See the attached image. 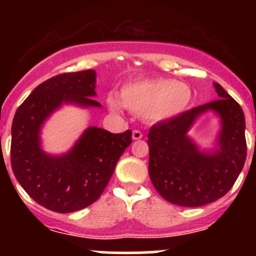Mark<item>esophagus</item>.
Here are the masks:
<instances>
[{"label":"esophagus","mask_w":256,"mask_h":256,"mask_svg":"<svg viewBox=\"0 0 256 256\" xmlns=\"http://www.w3.org/2000/svg\"><path fill=\"white\" fill-rule=\"evenodd\" d=\"M142 132L140 130H134L132 131V138L134 140H141L142 138Z\"/></svg>","instance_id":"obj_1"}]
</instances>
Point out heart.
<instances>
[{
    "label": "heart",
    "instance_id": "obj_1",
    "mask_svg": "<svg viewBox=\"0 0 256 256\" xmlns=\"http://www.w3.org/2000/svg\"><path fill=\"white\" fill-rule=\"evenodd\" d=\"M120 98L131 112L146 116L151 121H162L187 109L192 100V90L186 82L172 79L141 80L125 85ZM121 102L112 95L108 99L112 112H120Z\"/></svg>",
    "mask_w": 256,
    "mask_h": 256
}]
</instances>
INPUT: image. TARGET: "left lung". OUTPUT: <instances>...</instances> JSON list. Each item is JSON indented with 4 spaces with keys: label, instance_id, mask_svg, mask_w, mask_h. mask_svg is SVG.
Here are the masks:
<instances>
[{
    "label": "left lung",
    "instance_id": "1",
    "mask_svg": "<svg viewBox=\"0 0 256 256\" xmlns=\"http://www.w3.org/2000/svg\"><path fill=\"white\" fill-rule=\"evenodd\" d=\"M220 99L200 105L150 128L148 174L157 192L172 204L202 207L229 192L246 160L245 118L242 108L218 82ZM214 110L222 118L220 151L202 154L186 138L198 114Z\"/></svg>",
    "mask_w": 256,
    "mask_h": 256
}]
</instances>
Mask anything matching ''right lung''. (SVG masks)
I'll list each match as a JSON object with an SVG mask.
<instances>
[{
    "label": "right lung",
    "instance_id": "right-lung-1",
    "mask_svg": "<svg viewBox=\"0 0 256 256\" xmlns=\"http://www.w3.org/2000/svg\"><path fill=\"white\" fill-rule=\"evenodd\" d=\"M96 72L63 73L38 85L20 105L12 122L11 166L33 200L56 213L92 204L104 192L121 154L132 142L131 130L112 134L89 128L74 148L60 157L40 148V125L62 102L100 106L95 95Z\"/></svg>",
    "mask_w": 256,
    "mask_h": 256
}]
</instances>
